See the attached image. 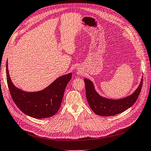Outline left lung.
I'll return each instance as SVG.
<instances>
[{
	"label": "left lung",
	"mask_w": 151,
	"mask_h": 151,
	"mask_svg": "<svg viewBox=\"0 0 151 151\" xmlns=\"http://www.w3.org/2000/svg\"><path fill=\"white\" fill-rule=\"evenodd\" d=\"M84 82L86 98L91 110L98 116H112L123 112L134 104L142 88V78L138 88L132 95L119 99H109L100 96L90 80L84 78Z\"/></svg>",
	"instance_id": "1"
}]
</instances>
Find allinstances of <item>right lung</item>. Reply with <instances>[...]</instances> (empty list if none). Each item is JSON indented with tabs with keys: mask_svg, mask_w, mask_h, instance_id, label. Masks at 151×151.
<instances>
[{
	"mask_svg": "<svg viewBox=\"0 0 151 151\" xmlns=\"http://www.w3.org/2000/svg\"><path fill=\"white\" fill-rule=\"evenodd\" d=\"M6 64V81L14 103L25 114L35 119L50 117L58 111L64 90L72 77V73L60 76L44 90L27 92L15 87L11 81Z\"/></svg>",
	"mask_w": 151,
	"mask_h": 151,
	"instance_id": "right-lung-1",
	"label": "right lung"
}]
</instances>
